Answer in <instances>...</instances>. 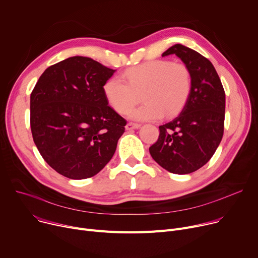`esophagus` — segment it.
Masks as SVG:
<instances>
[{
    "instance_id": "esophagus-1",
    "label": "esophagus",
    "mask_w": 258,
    "mask_h": 258,
    "mask_svg": "<svg viewBox=\"0 0 258 258\" xmlns=\"http://www.w3.org/2000/svg\"><path fill=\"white\" fill-rule=\"evenodd\" d=\"M139 127H140V124L134 123V122H128L125 126L126 131H132V130H136V128H139Z\"/></svg>"
}]
</instances>
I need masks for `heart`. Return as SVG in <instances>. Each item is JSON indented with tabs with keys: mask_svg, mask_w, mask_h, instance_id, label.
<instances>
[{
	"mask_svg": "<svg viewBox=\"0 0 258 258\" xmlns=\"http://www.w3.org/2000/svg\"><path fill=\"white\" fill-rule=\"evenodd\" d=\"M118 77L108 79L102 92L108 104L119 114L132 111L142 93L144 104L132 112L136 120H157L178 115L192 93V75L183 63L165 59L151 60L133 66Z\"/></svg>",
	"mask_w": 258,
	"mask_h": 258,
	"instance_id": "heart-1",
	"label": "heart"
}]
</instances>
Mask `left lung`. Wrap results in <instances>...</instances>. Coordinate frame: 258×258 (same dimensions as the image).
Instances as JSON below:
<instances>
[{"label": "left lung", "mask_w": 258, "mask_h": 258, "mask_svg": "<svg viewBox=\"0 0 258 258\" xmlns=\"http://www.w3.org/2000/svg\"><path fill=\"white\" fill-rule=\"evenodd\" d=\"M172 54L190 70L192 93L182 112L159 126V139L149 147V152L169 172L188 174L211 160L222 140L225 91L209 59L182 44L169 47L162 56Z\"/></svg>", "instance_id": "obj_1"}]
</instances>
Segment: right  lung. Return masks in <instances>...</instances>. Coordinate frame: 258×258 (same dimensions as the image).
<instances>
[{
  "label": "right lung",
  "instance_id": "1",
  "mask_svg": "<svg viewBox=\"0 0 258 258\" xmlns=\"http://www.w3.org/2000/svg\"><path fill=\"white\" fill-rule=\"evenodd\" d=\"M114 70L87 57L47 67L30 97L34 143L43 160L72 179L97 174L114 156L126 120L102 92Z\"/></svg>",
  "mask_w": 258,
  "mask_h": 258
}]
</instances>
